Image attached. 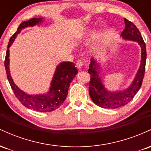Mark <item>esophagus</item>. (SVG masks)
Here are the masks:
<instances>
[{"label": "esophagus", "mask_w": 151, "mask_h": 151, "mask_svg": "<svg viewBox=\"0 0 151 151\" xmlns=\"http://www.w3.org/2000/svg\"><path fill=\"white\" fill-rule=\"evenodd\" d=\"M84 62L81 61V60H77V63H76V67H77L79 70H81V69L83 67V66H84Z\"/></svg>", "instance_id": "1"}]
</instances>
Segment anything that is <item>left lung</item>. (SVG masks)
<instances>
[{"mask_svg": "<svg viewBox=\"0 0 151 151\" xmlns=\"http://www.w3.org/2000/svg\"><path fill=\"white\" fill-rule=\"evenodd\" d=\"M125 28L121 32V36L126 40L136 41L141 47V62L139 70L131 85L124 91L110 92L104 86L99 76L98 64L92 58L88 72L90 74L89 92L93 103L104 109H117L127 104L133 99L140 89L144 77L146 62V47L141 32L136 26L127 19L124 18Z\"/></svg>", "mask_w": 151, "mask_h": 151, "instance_id": "obj_1", "label": "left lung"}]
</instances>
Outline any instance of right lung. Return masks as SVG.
<instances>
[{
    "label": "right lung",
    "instance_id": "add662e5",
    "mask_svg": "<svg viewBox=\"0 0 151 151\" xmlns=\"http://www.w3.org/2000/svg\"><path fill=\"white\" fill-rule=\"evenodd\" d=\"M41 21L42 18H33L27 21L22 22L19 25L16 32L10 37L8 42L4 63L7 78L11 89L22 104L27 108L38 112H50L58 109L67 98L70 83L78 72L74 64L71 62H64L60 63L55 71L50 91L48 93L42 95H29L21 91L13 82L9 70V47L15 40L16 36L20 33L22 29L28 26H33Z\"/></svg>",
    "mask_w": 151,
    "mask_h": 151
}]
</instances>
